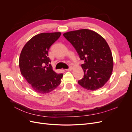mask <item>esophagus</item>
Returning <instances> with one entry per match:
<instances>
[{
  "label": "esophagus",
  "instance_id": "obj_1",
  "mask_svg": "<svg viewBox=\"0 0 132 132\" xmlns=\"http://www.w3.org/2000/svg\"><path fill=\"white\" fill-rule=\"evenodd\" d=\"M72 69V67H70L68 69H65V70L66 71H69V70H71Z\"/></svg>",
  "mask_w": 132,
  "mask_h": 132
}]
</instances>
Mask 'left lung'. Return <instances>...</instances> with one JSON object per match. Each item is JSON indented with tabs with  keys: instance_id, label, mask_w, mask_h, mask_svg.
Here are the masks:
<instances>
[{
	"instance_id": "1",
	"label": "left lung",
	"mask_w": 132,
	"mask_h": 132,
	"mask_svg": "<svg viewBox=\"0 0 132 132\" xmlns=\"http://www.w3.org/2000/svg\"><path fill=\"white\" fill-rule=\"evenodd\" d=\"M81 60L84 77L78 84L88 90L103 87L110 79L113 67L111 49L103 37L93 30L83 29L63 34Z\"/></svg>"
}]
</instances>
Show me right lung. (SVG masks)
<instances>
[{
  "label": "right lung",
  "mask_w": 132,
  "mask_h": 132,
  "mask_svg": "<svg viewBox=\"0 0 132 132\" xmlns=\"http://www.w3.org/2000/svg\"><path fill=\"white\" fill-rule=\"evenodd\" d=\"M61 35L60 32L37 34L22 49L19 62L21 75L37 93H49L61 83L63 74L53 71L48 57L50 47Z\"/></svg>",
  "instance_id": "add662e5"
}]
</instances>
